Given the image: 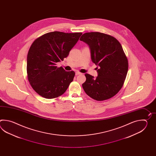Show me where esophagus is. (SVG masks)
I'll list each match as a JSON object with an SVG mask.
<instances>
[{"mask_svg": "<svg viewBox=\"0 0 156 156\" xmlns=\"http://www.w3.org/2000/svg\"><path fill=\"white\" fill-rule=\"evenodd\" d=\"M80 74H81V73H80L79 71H76V72H75V75H80Z\"/></svg>", "mask_w": 156, "mask_h": 156, "instance_id": "34e87169", "label": "esophagus"}]
</instances>
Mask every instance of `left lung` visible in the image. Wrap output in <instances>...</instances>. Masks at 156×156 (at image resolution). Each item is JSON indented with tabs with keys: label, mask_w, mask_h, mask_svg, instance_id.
I'll use <instances>...</instances> for the list:
<instances>
[{
	"label": "left lung",
	"mask_w": 156,
	"mask_h": 156,
	"mask_svg": "<svg viewBox=\"0 0 156 156\" xmlns=\"http://www.w3.org/2000/svg\"><path fill=\"white\" fill-rule=\"evenodd\" d=\"M80 40L89 46L91 60L98 66L95 78L85 74L83 89L96 100L111 98L122 88L128 73V60L121 44L114 37L100 32L84 33Z\"/></svg>",
	"instance_id": "8db88e82"
}]
</instances>
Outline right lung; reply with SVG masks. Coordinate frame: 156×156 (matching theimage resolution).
I'll return each instance as SVG.
<instances>
[{
  "instance_id": "obj_1",
  "label": "right lung",
  "mask_w": 156,
  "mask_h": 156,
  "mask_svg": "<svg viewBox=\"0 0 156 156\" xmlns=\"http://www.w3.org/2000/svg\"><path fill=\"white\" fill-rule=\"evenodd\" d=\"M81 34L55 31L33 42L27 55V71L30 85L40 95L53 99L66 91L75 73L57 67L56 63L67 57Z\"/></svg>"
}]
</instances>
